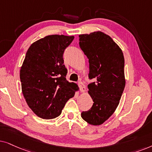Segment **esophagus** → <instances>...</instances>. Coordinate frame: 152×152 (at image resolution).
Masks as SVG:
<instances>
[{"mask_svg": "<svg viewBox=\"0 0 152 152\" xmlns=\"http://www.w3.org/2000/svg\"><path fill=\"white\" fill-rule=\"evenodd\" d=\"M78 86L80 87V90L82 92H86V86H85L83 83V82H78Z\"/></svg>", "mask_w": 152, "mask_h": 152, "instance_id": "esophagus-1", "label": "esophagus"}]
</instances>
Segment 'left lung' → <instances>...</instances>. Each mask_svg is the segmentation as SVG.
<instances>
[{"instance_id": "left-lung-1", "label": "left lung", "mask_w": 152, "mask_h": 152, "mask_svg": "<svg viewBox=\"0 0 152 152\" xmlns=\"http://www.w3.org/2000/svg\"><path fill=\"white\" fill-rule=\"evenodd\" d=\"M79 46L89 59V78L95 82L88 86L93 99L90 110L81 117L91 125H101L116 110L125 83L122 50L110 36L97 31L79 35Z\"/></svg>"}]
</instances>
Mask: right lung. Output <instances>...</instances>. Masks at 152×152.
I'll use <instances>...</instances> for the list:
<instances>
[{
    "label": "right lung",
    "instance_id": "1",
    "mask_svg": "<svg viewBox=\"0 0 152 152\" xmlns=\"http://www.w3.org/2000/svg\"><path fill=\"white\" fill-rule=\"evenodd\" d=\"M74 36H46L31 44L20 69L21 90L35 115L45 120L61 114L78 87L66 79L63 53Z\"/></svg>",
    "mask_w": 152,
    "mask_h": 152
}]
</instances>
